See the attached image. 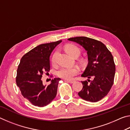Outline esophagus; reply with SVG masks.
Masks as SVG:
<instances>
[{
	"label": "esophagus",
	"mask_w": 130,
	"mask_h": 130,
	"mask_svg": "<svg viewBox=\"0 0 130 130\" xmlns=\"http://www.w3.org/2000/svg\"><path fill=\"white\" fill-rule=\"evenodd\" d=\"M65 81H66V82H68V83H69L70 84H72L74 83V80H65Z\"/></svg>",
	"instance_id": "34e87169"
}]
</instances>
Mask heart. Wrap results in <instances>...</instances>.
Listing matches in <instances>:
<instances>
[{
	"instance_id": "obj_1",
	"label": "heart",
	"mask_w": 130,
	"mask_h": 130,
	"mask_svg": "<svg viewBox=\"0 0 130 130\" xmlns=\"http://www.w3.org/2000/svg\"><path fill=\"white\" fill-rule=\"evenodd\" d=\"M65 50L68 54L72 57L78 56L80 54L81 50L77 46L74 44H69L65 47ZM56 53L53 55L52 58V62L54 63L56 61ZM80 68L77 66L74 67H63L59 69L57 72V74L61 78L70 80L74 76L79 73L80 72Z\"/></svg>"
}]
</instances>
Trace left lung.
Here are the masks:
<instances>
[{
    "label": "left lung",
    "instance_id": "left-lung-1",
    "mask_svg": "<svg viewBox=\"0 0 130 130\" xmlns=\"http://www.w3.org/2000/svg\"><path fill=\"white\" fill-rule=\"evenodd\" d=\"M68 40L80 44L87 52L88 63L81 76L88 80L81 81L83 87L78 96L91 102L102 100L113 84L116 68L111 53L102 42L86 37H76Z\"/></svg>",
    "mask_w": 130,
    "mask_h": 130
}]
</instances>
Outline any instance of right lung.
I'll return each instance as SVG.
<instances>
[{"instance_id": "obj_1", "label": "right lung", "mask_w": 130, "mask_h": 130, "mask_svg": "<svg viewBox=\"0 0 130 130\" xmlns=\"http://www.w3.org/2000/svg\"><path fill=\"white\" fill-rule=\"evenodd\" d=\"M61 40L41 44L22 57L17 69L16 83L22 96L35 106H46L56 98L60 78L52 80L50 84L43 85V73L50 71L49 57Z\"/></svg>"}]
</instances>
